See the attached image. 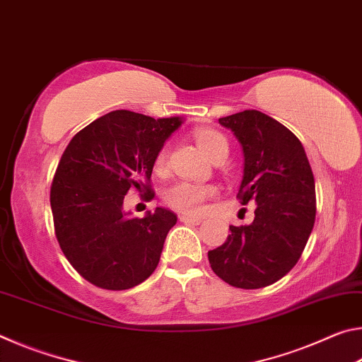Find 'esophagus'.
<instances>
[{
	"label": "esophagus",
	"mask_w": 362,
	"mask_h": 362,
	"mask_svg": "<svg viewBox=\"0 0 362 362\" xmlns=\"http://www.w3.org/2000/svg\"><path fill=\"white\" fill-rule=\"evenodd\" d=\"M180 222L183 223H192V225H199L201 222H203V218L201 217H193V216H185V214H182V216H179Z\"/></svg>",
	"instance_id": "obj_1"
}]
</instances>
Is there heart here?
<instances>
[{
	"label": "heart",
	"instance_id": "heart-1",
	"mask_svg": "<svg viewBox=\"0 0 362 362\" xmlns=\"http://www.w3.org/2000/svg\"><path fill=\"white\" fill-rule=\"evenodd\" d=\"M196 144L201 148L204 155L214 161L217 156L226 153L228 155V142L223 134L214 129H201L194 134ZM166 156L168 150L163 148L158 153L155 159V168L161 170L166 164ZM216 194V189L212 187H204V185H193V183L188 182H177L174 185H170L166 193H164V199H166L168 206L173 207V209L185 214H199L203 211L204 203L212 196Z\"/></svg>",
	"mask_w": 362,
	"mask_h": 362
}]
</instances>
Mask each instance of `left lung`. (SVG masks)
<instances>
[{"label":"left lung","instance_id":"8db88e82","mask_svg":"<svg viewBox=\"0 0 362 362\" xmlns=\"http://www.w3.org/2000/svg\"><path fill=\"white\" fill-rule=\"evenodd\" d=\"M218 122L243 148L238 198L257 207L252 223L231 225L226 241L207 255L225 283L260 289L289 273L303 252L316 216L313 170L302 142L272 116L244 110Z\"/></svg>","mask_w":362,"mask_h":362}]
</instances>
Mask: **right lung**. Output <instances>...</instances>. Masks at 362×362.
I'll return each mask as SVG.
<instances>
[{"instance_id":"add662e5","label":"right lung","mask_w":362,"mask_h":362,"mask_svg":"<svg viewBox=\"0 0 362 362\" xmlns=\"http://www.w3.org/2000/svg\"><path fill=\"white\" fill-rule=\"evenodd\" d=\"M182 122L116 110L79 131L60 158L51 187L54 228L66 260L94 286L131 289L158 267L177 216L156 207L132 217L122 203L131 188L153 199L155 159Z\"/></svg>"}]
</instances>
